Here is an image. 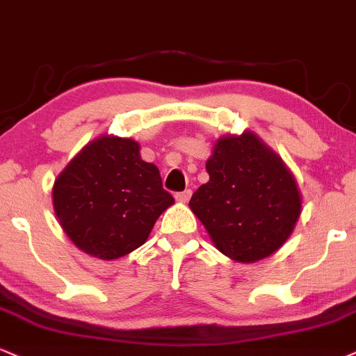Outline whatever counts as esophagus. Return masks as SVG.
I'll list each match as a JSON object with an SVG mask.
<instances>
[{"label":"esophagus","mask_w":356,"mask_h":356,"mask_svg":"<svg viewBox=\"0 0 356 356\" xmlns=\"http://www.w3.org/2000/svg\"><path fill=\"white\" fill-rule=\"evenodd\" d=\"M175 198H177V202L179 203H186L188 200L191 198V190H185V191H179V193L175 195Z\"/></svg>","instance_id":"1"}]
</instances>
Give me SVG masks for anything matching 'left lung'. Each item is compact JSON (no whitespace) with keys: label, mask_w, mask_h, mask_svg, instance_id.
<instances>
[{"label":"left lung","mask_w":356,"mask_h":356,"mask_svg":"<svg viewBox=\"0 0 356 356\" xmlns=\"http://www.w3.org/2000/svg\"><path fill=\"white\" fill-rule=\"evenodd\" d=\"M210 175L190 200L216 248L254 263L273 254L293 233L302 196L293 175L253 131L223 136L207 161Z\"/></svg>","instance_id":"left-lung-1"}]
</instances>
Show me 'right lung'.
<instances>
[{
  "mask_svg": "<svg viewBox=\"0 0 356 356\" xmlns=\"http://www.w3.org/2000/svg\"><path fill=\"white\" fill-rule=\"evenodd\" d=\"M173 203L160 171L141 160L131 138L103 135L90 141L53 185L61 228L79 250L102 260H116L143 245Z\"/></svg>",
  "mask_w": 356,
  "mask_h": 356,
  "instance_id": "add662e5",
  "label": "right lung"
}]
</instances>
